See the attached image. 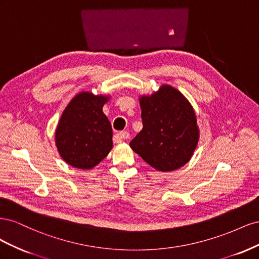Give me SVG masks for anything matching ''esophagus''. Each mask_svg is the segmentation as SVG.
Here are the masks:
<instances>
[{
    "instance_id": "34e87169",
    "label": "esophagus",
    "mask_w": 259,
    "mask_h": 259,
    "mask_svg": "<svg viewBox=\"0 0 259 259\" xmlns=\"http://www.w3.org/2000/svg\"><path fill=\"white\" fill-rule=\"evenodd\" d=\"M128 138H130V133L126 131H123V132L117 133V134L114 136V142L120 143L123 139H128Z\"/></svg>"
}]
</instances>
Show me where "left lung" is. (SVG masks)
I'll return each instance as SVG.
<instances>
[{"mask_svg": "<svg viewBox=\"0 0 259 259\" xmlns=\"http://www.w3.org/2000/svg\"><path fill=\"white\" fill-rule=\"evenodd\" d=\"M143 130L130 143L149 165L162 171L174 170L190 160L199 140L192 107L168 85L151 96L140 98Z\"/></svg>", "mask_w": 259, "mask_h": 259, "instance_id": "left-lung-1", "label": "left lung"}]
</instances>
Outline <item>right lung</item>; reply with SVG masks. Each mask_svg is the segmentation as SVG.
<instances>
[{"label": "right lung", "instance_id": "add662e5", "mask_svg": "<svg viewBox=\"0 0 259 259\" xmlns=\"http://www.w3.org/2000/svg\"><path fill=\"white\" fill-rule=\"evenodd\" d=\"M104 96L83 92L61 115L56 130L58 151L71 166L89 169L104 160L112 148V127L103 112Z\"/></svg>", "mask_w": 259, "mask_h": 259}]
</instances>
